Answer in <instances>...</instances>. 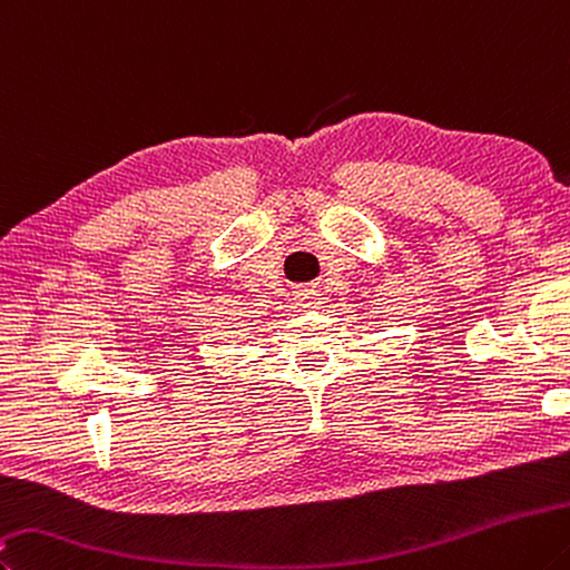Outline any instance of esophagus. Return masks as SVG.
Wrapping results in <instances>:
<instances>
[{"mask_svg":"<svg viewBox=\"0 0 570 570\" xmlns=\"http://www.w3.org/2000/svg\"><path fill=\"white\" fill-rule=\"evenodd\" d=\"M296 298H298V306H302V308H312V306L318 304L316 302L318 292L314 286H304V288H298V292H296Z\"/></svg>","mask_w":570,"mask_h":570,"instance_id":"esophagus-1","label":"esophagus"}]
</instances>
